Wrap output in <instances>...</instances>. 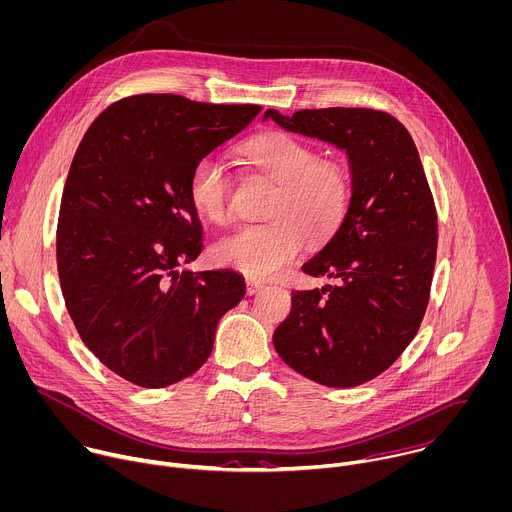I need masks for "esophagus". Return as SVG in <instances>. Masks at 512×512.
<instances>
[{"mask_svg": "<svg viewBox=\"0 0 512 512\" xmlns=\"http://www.w3.org/2000/svg\"><path fill=\"white\" fill-rule=\"evenodd\" d=\"M263 287H265V285H263L261 281H255V279H247V293H249V295H255V293H259Z\"/></svg>", "mask_w": 512, "mask_h": 512, "instance_id": "obj_1", "label": "esophagus"}]
</instances>
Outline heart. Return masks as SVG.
I'll return each mask as SVG.
<instances>
[{"label":"heart","instance_id":"b5f03b06","mask_svg":"<svg viewBox=\"0 0 512 512\" xmlns=\"http://www.w3.org/2000/svg\"><path fill=\"white\" fill-rule=\"evenodd\" d=\"M245 162L277 183L267 225H243L213 243L219 265L253 279L273 277L297 257L303 239L321 241L344 221L352 203V175L344 162L319 158L307 142L285 132H263L243 144ZM193 209L211 223L231 217L227 164L209 154L195 162L189 177Z\"/></svg>","mask_w":512,"mask_h":512}]
</instances>
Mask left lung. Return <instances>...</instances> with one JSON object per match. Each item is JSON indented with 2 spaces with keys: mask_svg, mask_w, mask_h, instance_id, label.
I'll use <instances>...</instances> for the list:
<instances>
[{
  "mask_svg": "<svg viewBox=\"0 0 512 512\" xmlns=\"http://www.w3.org/2000/svg\"><path fill=\"white\" fill-rule=\"evenodd\" d=\"M267 118L344 150L352 175L342 225L301 267L335 283L291 293L273 346L321 386H360L400 358L428 305L438 221L420 154L394 116L372 108L267 110Z\"/></svg>",
  "mask_w": 512,
  "mask_h": 512,
  "instance_id": "left-lung-1",
  "label": "left lung"
}]
</instances>
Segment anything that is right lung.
Wrapping results in <instances>:
<instances>
[{
	"label": "right lung",
	"mask_w": 512,
	"mask_h": 512,
	"mask_svg": "<svg viewBox=\"0 0 512 512\" xmlns=\"http://www.w3.org/2000/svg\"><path fill=\"white\" fill-rule=\"evenodd\" d=\"M255 104L138 94L86 130L58 219V275L86 348L114 374L166 388L211 356L219 319L245 297L233 269L179 271L203 249L189 199L197 160L237 136Z\"/></svg>",
	"instance_id": "1"
}]
</instances>
